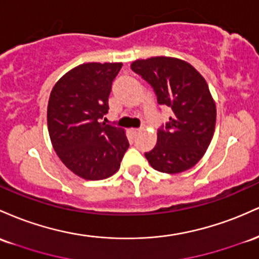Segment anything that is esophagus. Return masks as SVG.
Masks as SVG:
<instances>
[{
	"label": "esophagus",
	"instance_id": "obj_1",
	"mask_svg": "<svg viewBox=\"0 0 259 259\" xmlns=\"http://www.w3.org/2000/svg\"><path fill=\"white\" fill-rule=\"evenodd\" d=\"M139 133H141V130H139V128H133V130H131V135H132L133 137H136V136H138Z\"/></svg>",
	"mask_w": 259,
	"mask_h": 259
}]
</instances>
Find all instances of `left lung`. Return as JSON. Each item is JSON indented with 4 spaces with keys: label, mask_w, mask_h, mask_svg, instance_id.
<instances>
[{
    "label": "left lung",
    "mask_w": 259,
    "mask_h": 259,
    "mask_svg": "<svg viewBox=\"0 0 259 259\" xmlns=\"http://www.w3.org/2000/svg\"><path fill=\"white\" fill-rule=\"evenodd\" d=\"M131 68L153 87L158 104L172 110L158 130L156 145L145 153L147 160L165 174L193 167L207 152L217 121L215 101L203 75L186 61L166 56L137 60Z\"/></svg>",
    "instance_id": "8db88e82"
}]
</instances>
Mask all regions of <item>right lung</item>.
<instances>
[{"mask_svg":"<svg viewBox=\"0 0 259 259\" xmlns=\"http://www.w3.org/2000/svg\"><path fill=\"white\" fill-rule=\"evenodd\" d=\"M121 62L83 63L60 78L48 104V128L61 161L84 180H104L120 168L126 132L100 122L109 110Z\"/></svg>","mask_w":259,"mask_h":259,"instance_id":"add662e5","label":"right lung"}]
</instances>
